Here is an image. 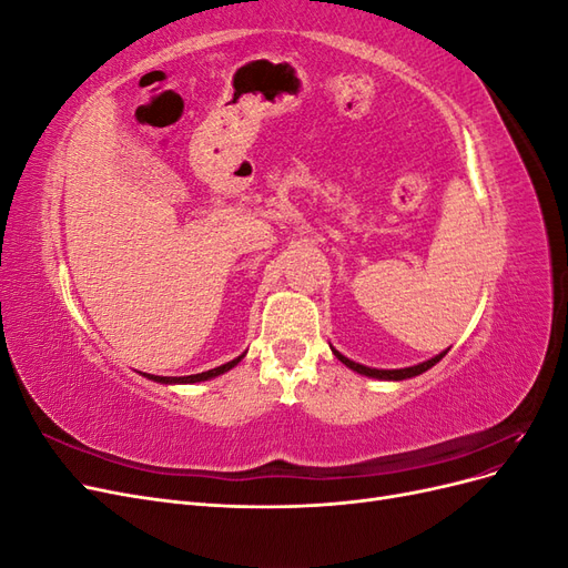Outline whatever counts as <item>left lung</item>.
Listing matches in <instances>:
<instances>
[{"label": "left lung", "instance_id": "left-lung-1", "mask_svg": "<svg viewBox=\"0 0 568 568\" xmlns=\"http://www.w3.org/2000/svg\"><path fill=\"white\" fill-rule=\"evenodd\" d=\"M329 348H332V353H334L348 369H353V372H357V374H363V376H372V379H382V382H403V379H412V376H419L422 372L432 369L436 363H440L443 355L448 353V351H443V353H438V355L432 357V359H424V363H419V365L403 367V369H376V367H367V365L355 363V359H351V357H346L343 353H338L334 346H329Z\"/></svg>", "mask_w": 568, "mask_h": 568}]
</instances>
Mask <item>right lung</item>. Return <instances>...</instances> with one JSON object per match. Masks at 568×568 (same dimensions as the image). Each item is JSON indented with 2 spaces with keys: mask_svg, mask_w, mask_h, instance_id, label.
Masks as SVG:
<instances>
[{
  "mask_svg": "<svg viewBox=\"0 0 568 568\" xmlns=\"http://www.w3.org/2000/svg\"><path fill=\"white\" fill-rule=\"evenodd\" d=\"M244 355H246V353H242L239 357L230 359V363H225V365H220V367L209 369V372H201V374H189V376H156V374H144V376H146V379H151V382L168 384V386H175V384H199V382H209V379H215V376H220V374L230 372L232 367H236L239 363H242Z\"/></svg>",
  "mask_w": 568,
  "mask_h": 568,
  "instance_id": "obj_1",
  "label": "right lung"
}]
</instances>
